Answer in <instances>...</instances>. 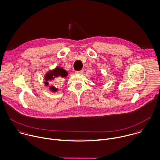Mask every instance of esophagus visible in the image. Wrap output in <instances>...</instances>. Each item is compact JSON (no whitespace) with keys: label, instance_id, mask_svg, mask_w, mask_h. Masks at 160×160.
<instances>
[{"label":"esophagus","instance_id":"1","mask_svg":"<svg viewBox=\"0 0 160 160\" xmlns=\"http://www.w3.org/2000/svg\"><path fill=\"white\" fill-rule=\"evenodd\" d=\"M75 73H77V74H82L83 71H77V72H75Z\"/></svg>","mask_w":160,"mask_h":160}]
</instances>
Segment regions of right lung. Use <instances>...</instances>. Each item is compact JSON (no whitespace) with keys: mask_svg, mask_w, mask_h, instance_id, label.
I'll return each mask as SVG.
<instances>
[{"mask_svg":"<svg viewBox=\"0 0 160 160\" xmlns=\"http://www.w3.org/2000/svg\"><path fill=\"white\" fill-rule=\"evenodd\" d=\"M68 73L66 70L63 69L62 68L58 66L54 69L48 71L44 76V85L45 86L49 87V90L52 92H56L58 91V88H56L54 85L53 82L56 78L59 77H66Z\"/></svg>","mask_w":160,"mask_h":160,"instance_id":"right-lung-1","label":"right lung"}]
</instances>
